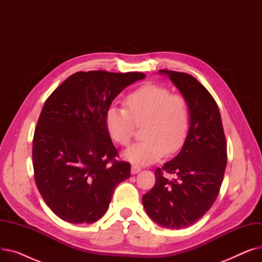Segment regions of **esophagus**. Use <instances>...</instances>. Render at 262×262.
<instances>
[{"instance_id":"1","label":"esophagus","mask_w":262,"mask_h":262,"mask_svg":"<svg viewBox=\"0 0 262 262\" xmlns=\"http://www.w3.org/2000/svg\"><path fill=\"white\" fill-rule=\"evenodd\" d=\"M140 171H141V168H140V167H138V166H132L130 172H132L133 175H134V174H138Z\"/></svg>"}]
</instances>
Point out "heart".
<instances>
[{
	"mask_svg": "<svg viewBox=\"0 0 262 262\" xmlns=\"http://www.w3.org/2000/svg\"><path fill=\"white\" fill-rule=\"evenodd\" d=\"M125 109L109 107L106 127L112 139L127 145L137 126L142 125L140 142L124 150L123 158L138 166L158 161L166 152L180 149L188 135L190 110L182 95L159 85L147 84L129 93L124 101Z\"/></svg>",
	"mask_w": 262,
	"mask_h": 262,
	"instance_id": "obj_1",
	"label": "heart"
}]
</instances>
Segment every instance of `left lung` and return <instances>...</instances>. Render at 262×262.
Masks as SVG:
<instances>
[{"label":"left lung","mask_w":262,"mask_h":262,"mask_svg":"<svg viewBox=\"0 0 262 262\" xmlns=\"http://www.w3.org/2000/svg\"><path fill=\"white\" fill-rule=\"evenodd\" d=\"M158 73L167 75L188 102L190 125L181 152L155 171V186L142 196V203L155 223L182 229L213 205L226 168V140L219 107L196 78L170 70ZM162 171L176 178L168 180Z\"/></svg>","instance_id":"1"}]
</instances>
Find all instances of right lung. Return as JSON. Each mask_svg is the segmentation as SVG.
<instances>
[{
    "mask_svg": "<svg viewBox=\"0 0 262 262\" xmlns=\"http://www.w3.org/2000/svg\"><path fill=\"white\" fill-rule=\"evenodd\" d=\"M140 72H76L45 103L33 140L35 181L50 209L72 224H90L107 211L116 187L130 176L106 127V113Z\"/></svg>",
    "mask_w": 262,
    "mask_h": 262,
    "instance_id": "right-lung-1",
    "label": "right lung"
}]
</instances>
